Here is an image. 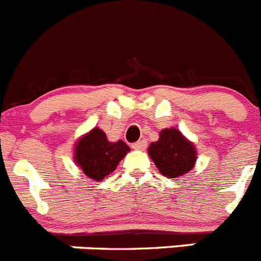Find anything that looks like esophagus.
Listing matches in <instances>:
<instances>
[{"label": "esophagus", "mask_w": 261, "mask_h": 261, "mask_svg": "<svg viewBox=\"0 0 261 261\" xmlns=\"http://www.w3.org/2000/svg\"><path fill=\"white\" fill-rule=\"evenodd\" d=\"M146 147H147V140H144V139L139 140V142H137V143L133 144V148L139 149V151H142V149H146Z\"/></svg>", "instance_id": "1"}]
</instances>
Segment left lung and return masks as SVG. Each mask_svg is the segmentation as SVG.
<instances>
[{
  "instance_id": "obj_1",
  "label": "left lung",
  "mask_w": 261,
  "mask_h": 261,
  "mask_svg": "<svg viewBox=\"0 0 261 261\" xmlns=\"http://www.w3.org/2000/svg\"><path fill=\"white\" fill-rule=\"evenodd\" d=\"M148 155L159 172L168 178L189 173L197 162L196 146L176 127L160 131L159 140L149 144Z\"/></svg>"
}]
</instances>
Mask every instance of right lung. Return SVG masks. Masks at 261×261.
Here are the masks:
<instances>
[{
    "label": "right lung",
    "mask_w": 261,
    "mask_h": 261,
    "mask_svg": "<svg viewBox=\"0 0 261 261\" xmlns=\"http://www.w3.org/2000/svg\"><path fill=\"white\" fill-rule=\"evenodd\" d=\"M130 147L123 140L110 142L99 127H94L77 139L73 147V162L90 180L102 181L113 173Z\"/></svg>",
    "instance_id": "obj_1"
}]
</instances>
